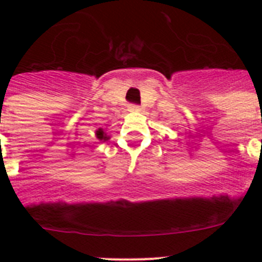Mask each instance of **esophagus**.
I'll list each match as a JSON object with an SVG mask.
<instances>
[{"label":"esophagus","mask_w":262,"mask_h":262,"mask_svg":"<svg viewBox=\"0 0 262 262\" xmlns=\"http://www.w3.org/2000/svg\"><path fill=\"white\" fill-rule=\"evenodd\" d=\"M128 107H129V110H131V111H139V110H140V107H139L138 105H129Z\"/></svg>","instance_id":"34e87169"}]
</instances>
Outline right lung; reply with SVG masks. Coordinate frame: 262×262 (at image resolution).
<instances>
[{"mask_svg":"<svg viewBox=\"0 0 262 262\" xmlns=\"http://www.w3.org/2000/svg\"><path fill=\"white\" fill-rule=\"evenodd\" d=\"M96 136L98 140H101V142H106V140H108V139H110V136L106 135L105 131H103L102 128H99L98 131H96Z\"/></svg>","mask_w":262,"mask_h":262,"instance_id":"obj_1","label":"right lung"}]
</instances>
